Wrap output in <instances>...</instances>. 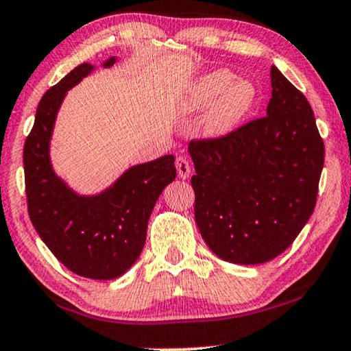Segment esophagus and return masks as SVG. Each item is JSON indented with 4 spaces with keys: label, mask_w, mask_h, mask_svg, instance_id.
Returning <instances> with one entry per match:
<instances>
[{
    "label": "esophagus",
    "mask_w": 351,
    "mask_h": 351,
    "mask_svg": "<svg viewBox=\"0 0 351 351\" xmlns=\"http://www.w3.org/2000/svg\"><path fill=\"white\" fill-rule=\"evenodd\" d=\"M176 170H178V176L181 178V180H187L189 176H191V164H189V160L186 158H176Z\"/></svg>",
    "instance_id": "1"
}]
</instances>
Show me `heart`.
<instances>
[{"label":"heart","instance_id":"b5f03b06","mask_svg":"<svg viewBox=\"0 0 351 351\" xmlns=\"http://www.w3.org/2000/svg\"><path fill=\"white\" fill-rule=\"evenodd\" d=\"M258 88L247 80H237L226 69L213 70L193 80L180 98V110L193 115L208 109L202 121L206 137L223 138L232 134L252 114Z\"/></svg>","mask_w":351,"mask_h":351}]
</instances>
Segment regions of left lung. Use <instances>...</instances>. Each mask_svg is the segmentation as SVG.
Masks as SVG:
<instances>
[{
  "label": "left lung",
  "mask_w": 351,
  "mask_h": 351,
  "mask_svg": "<svg viewBox=\"0 0 351 351\" xmlns=\"http://www.w3.org/2000/svg\"><path fill=\"white\" fill-rule=\"evenodd\" d=\"M267 115L223 138L192 141L195 221L232 264L281 254L313 215L325 147L311 104L274 65Z\"/></svg>",
  "instance_id": "left-lung-1"
}]
</instances>
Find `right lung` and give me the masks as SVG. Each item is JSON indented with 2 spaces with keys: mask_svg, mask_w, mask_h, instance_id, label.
Masks as SVG:
<instances>
[{
  "mask_svg": "<svg viewBox=\"0 0 351 351\" xmlns=\"http://www.w3.org/2000/svg\"><path fill=\"white\" fill-rule=\"evenodd\" d=\"M115 60L109 58L103 66ZM93 70L92 64L77 65L37 106L23 152L27 213L38 236L66 269L92 280H114L141 256L149 215L176 178V169L173 154L132 165L95 195H80L56 175L49 145L58 112L66 92Z\"/></svg>",
  "mask_w": 351,
  "mask_h": 351,
  "instance_id": "1",
  "label": "right lung"
}]
</instances>
